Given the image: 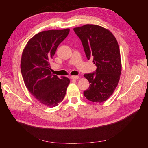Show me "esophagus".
Here are the masks:
<instances>
[{
  "instance_id": "1",
  "label": "esophagus",
  "mask_w": 148,
  "mask_h": 148,
  "mask_svg": "<svg viewBox=\"0 0 148 148\" xmlns=\"http://www.w3.org/2000/svg\"><path fill=\"white\" fill-rule=\"evenodd\" d=\"M70 78L71 79L76 80V79H78L79 78V77H78V76H71V77H70Z\"/></svg>"
}]
</instances>
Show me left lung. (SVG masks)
<instances>
[{"label": "left lung", "mask_w": 148, "mask_h": 148, "mask_svg": "<svg viewBox=\"0 0 148 148\" xmlns=\"http://www.w3.org/2000/svg\"><path fill=\"white\" fill-rule=\"evenodd\" d=\"M73 30L81 40L88 60L92 58L97 67L95 72L84 75L90 85L83 95L90 101L104 102L117 86L122 70L117 39L110 31L97 25H86Z\"/></svg>", "instance_id": "left-lung-1"}]
</instances>
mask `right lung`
I'll list each match as a JSON object with an SVG mask.
<instances>
[{"label": "right lung", "mask_w": 148, "mask_h": 148, "mask_svg": "<svg viewBox=\"0 0 148 148\" xmlns=\"http://www.w3.org/2000/svg\"><path fill=\"white\" fill-rule=\"evenodd\" d=\"M70 29L48 30L29 39L23 51L21 71L26 87L41 104L56 107L65 96L70 79L61 78L51 71L50 62L57 48L66 38Z\"/></svg>", "instance_id": "1"}]
</instances>
